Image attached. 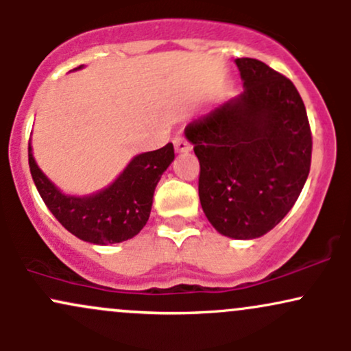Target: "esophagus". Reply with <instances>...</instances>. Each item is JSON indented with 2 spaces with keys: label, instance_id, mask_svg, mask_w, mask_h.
I'll return each instance as SVG.
<instances>
[{
  "label": "esophagus",
  "instance_id": "obj_1",
  "mask_svg": "<svg viewBox=\"0 0 351 351\" xmlns=\"http://www.w3.org/2000/svg\"><path fill=\"white\" fill-rule=\"evenodd\" d=\"M173 143H175V150L176 152H188V150H191V143H189L188 140L184 138V136H181V135L176 136V138L173 140Z\"/></svg>",
  "mask_w": 351,
  "mask_h": 351
}]
</instances>
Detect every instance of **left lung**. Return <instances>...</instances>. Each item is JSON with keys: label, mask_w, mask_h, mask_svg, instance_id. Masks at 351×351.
I'll list each match as a JSON object with an SVG mask.
<instances>
[{"label": "left lung", "mask_w": 351, "mask_h": 351, "mask_svg": "<svg viewBox=\"0 0 351 351\" xmlns=\"http://www.w3.org/2000/svg\"><path fill=\"white\" fill-rule=\"evenodd\" d=\"M244 92L193 120L184 135L199 160V201L217 232L256 239L291 211L307 181L312 132L291 79L236 59Z\"/></svg>", "instance_id": "obj_1"}]
</instances>
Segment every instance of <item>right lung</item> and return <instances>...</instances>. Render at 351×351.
Listing matches in <instances>:
<instances>
[{"instance_id":"right-lung-1","label":"right lung","mask_w":351,"mask_h":351,"mask_svg":"<svg viewBox=\"0 0 351 351\" xmlns=\"http://www.w3.org/2000/svg\"><path fill=\"white\" fill-rule=\"evenodd\" d=\"M27 156L36 188L56 219L79 239L106 245L142 231L150 217L153 193L175 158V150L168 143L160 150L136 155L110 186L90 196H67L56 188L36 165L31 143Z\"/></svg>"}]
</instances>
